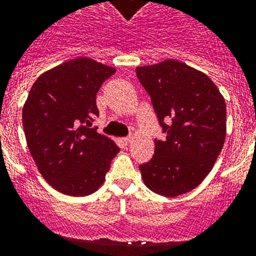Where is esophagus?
Listing matches in <instances>:
<instances>
[{"instance_id":"obj_1","label":"esophagus","mask_w":256,"mask_h":256,"mask_svg":"<svg viewBox=\"0 0 256 256\" xmlns=\"http://www.w3.org/2000/svg\"><path fill=\"white\" fill-rule=\"evenodd\" d=\"M131 139H132V138H131V135H128V136H125V138H122L121 140H122V143L125 144V146H128V143H130L131 142Z\"/></svg>"}]
</instances>
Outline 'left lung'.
I'll list each match as a JSON object with an SVG mask.
<instances>
[{
    "instance_id": "1",
    "label": "left lung",
    "mask_w": 256,
    "mask_h": 256,
    "mask_svg": "<svg viewBox=\"0 0 256 256\" xmlns=\"http://www.w3.org/2000/svg\"><path fill=\"white\" fill-rule=\"evenodd\" d=\"M162 132L154 154L139 166L152 192L176 197L194 190L211 171L226 140V102L205 73L176 60L138 66Z\"/></svg>"
}]
</instances>
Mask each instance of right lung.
Masks as SVG:
<instances>
[{"instance_id": "1", "label": "right lung", "mask_w": 256, "mask_h": 256, "mask_svg": "<svg viewBox=\"0 0 256 256\" xmlns=\"http://www.w3.org/2000/svg\"><path fill=\"white\" fill-rule=\"evenodd\" d=\"M114 68L76 58L42 73L23 106L26 144L45 180L68 196L91 194L103 184L120 148L91 122L96 94Z\"/></svg>"}]
</instances>
